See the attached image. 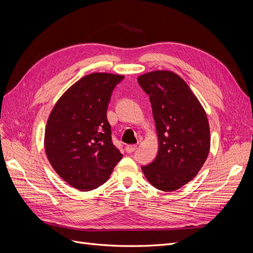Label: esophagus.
Instances as JSON below:
<instances>
[{
    "mask_svg": "<svg viewBox=\"0 0 253 253\" xmlns=\"http://www.w3.org/2000/svg\"><path fill=\"white\" fill-rule=\"evenodd\" d=\"M136 150V146L135 145H127L126 146V152L127 153H132Z\"/></svg>",
    "mask_w": 253,
    "mask_h": 253,
    "instance_id": "esophagus-1",
    "label": "esophagus"
}]
</instances>
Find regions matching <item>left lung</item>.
Wrapping results in <instances>:
<instances>
[{"label": "left lung", "instance_id": "8db88e82", "mask_svg": "<svg viewBox=\"0 0 253 253\" xmlns=\"http://www.w3.org/2000/svg\"><path fill=\"white\" fill-rule=\"evenodd\" d=\"M137 83L149 95L159 136L157 157L142 166L143 173L159 190H177L198 174L208 157L206 112L185 81L173 72L145 73Z\"/></svg>", "mask_w": 253, "mask_h": 253}]
</instances>
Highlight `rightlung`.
Wrapping results in <instances>:
<instances>
[{
  "mask_svg": "<svg viewBox=\"0 0 253 253\" xmlns=\"http://www.w3.org/2000/svg\"><path fill=\"white\" fill-rule=\"evenodd\" d=\"M123 76L91 73L56 102L45 130L48 161L63 180L81 191L108 180L123 154L112 143L107 107Z\"/></svg>",
  "mask_w": 253,
  "mask_h": 253,
  "instance_id": "right-lung-1",
  "label": "right lung"
}]
</instances>
